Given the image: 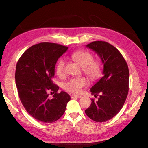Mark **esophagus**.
Instances as JSON below:
<instances>
[{
  "label": "esophagus",
  "mask_w": 148,
  "mask_h": 148,
  "mask_svg": "<svg viewBox=\"0 0 148 148\" xmlns=\"http://www.w3.org/2000/svg\"><path fill=\"white\" fill-rule=\"evenodd\" d=\"M71 98H80L81 97V96H79V95H71Z\"/></svg>",
  "instance_id": "1"
}]
</instances>
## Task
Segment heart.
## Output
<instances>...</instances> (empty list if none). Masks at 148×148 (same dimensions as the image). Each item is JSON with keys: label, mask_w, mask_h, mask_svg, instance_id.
Masks as SVG:
<instances>
[{"label": "heart", "mask_w": 148, "mask_h": 148, "mask_svg": "<svg viewBox=\"0 0 148 148\" xmlns=\"http://www.w3.org/2000/svg\"><path fill=\"white\" fill-rule=\"evenodd\" d=\"M71 59L82 66L83 72L92 81L99 79L102 73L101 62L93 60L92 53L85 50H78L71 54ZM66 61L60 58L56 64V72L59 77L64 75V69ZM88 84L87 79L84 77H75L70 79L64 84L66 91L73 94H79Z\"/></svg>", "instance_id": "heart-1"}]
</instances>
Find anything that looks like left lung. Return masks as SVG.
Instances as JSON below:
<instances>
[{"mask_svg": "<svg viewBox=\"0 0 148 148\" xmlns=\"http://www.w3.org/2000/svg\"><path fill=\"white\" fill-rule=\"evenodd\" d=\"M86 47L95 51L104 64V76L91 88V104L85 113L97 122H104L117 115L123 106L129 90V70L118 49L109 42L96 41Z\"/></svg>", "mask_w": 148, "mask_h": 148, "instance_id": "1", "label": "left lung"}]
</instances>
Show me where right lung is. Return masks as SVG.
I'll return each instance as SVG.
<instances>
[{
    "label": "right lung",
    "mask_w": 148,
    "mask_h": 148,
    "mask_svg": "<svg viewBox=\"0 0 148 148\" xmlns=\"http://www.w3.org/2000/svg\"><path fill=\"white\" fill-rule=\"evenodd\" d=\"M67 49L56 43H39L28 48L16 64L15 82L20 101L31 117L44 123L59 120L70 100L66 92L58 93L59 88L52 82L57 62ZM49 91L55 94L52 98Z\"/></svg>",
    "instance_id": "right-lung-1"
}]
</instances>
